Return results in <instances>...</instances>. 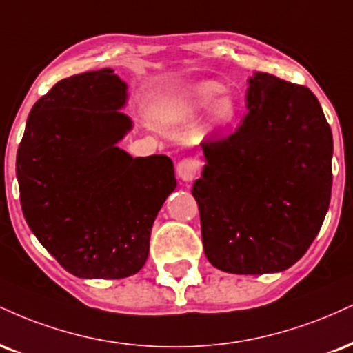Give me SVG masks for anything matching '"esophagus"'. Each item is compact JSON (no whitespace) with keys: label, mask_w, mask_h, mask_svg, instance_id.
I'll list each match as a JSON object with an SVG mask.
<instances>
[{"label":"esophagus","mask_w":353,"mask_h":353,"mask_svg":"<svg viewBox=\"0 0 353 353\" xmlns=\"http://www.w3.org/2000/svg\"><path fill=\"white\" fill-rule=\"evenodd\" d=\"M177 176L181 177L182 181L190 182L197 177L199 171H201V161L197 158H184L177 163Z\"/></svg>","instance_id":"esophagus-1"}]
</instances>
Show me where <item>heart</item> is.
<instances>
[{"mask_svg": "<svg viewBox=\"0 0 353 353\" xmlns=\"http://www.w3.org/2000/svg\"><path fill=\"white\" fill-rule=\"evenodd\" d=\"M223 85L217 82H202L190 90L188 100H185V110H199L214 103L209 110V126L210 128H223L235 120L236 107L230 95H222Z\"/></svg>", "mask_w": 353, "mask_h": 353, "instance_id": "heart-1", "label": "heart"}]
</instances>
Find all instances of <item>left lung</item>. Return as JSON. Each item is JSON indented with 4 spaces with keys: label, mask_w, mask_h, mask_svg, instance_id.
Wrapping results in <instances>:
<instances>
[{
    "label": "left lung",
    "mask_w": 353,
    "mask_h": 353,
    "mask_svg": "<svg viewBox=\"0 0 353 353\" xmlns=\"http://www.w3.org/2000/svg\"><path fill=\"white\" fill-rule=\"evenodd\" d=\"M248 83V114L239 128L201 143L207 164L192 195L215 268L278 273L307 252L325 219L332 131L304 85L261 72Z\"/></svg>",
    "instance_id": "obj_1"
}]
</instances>
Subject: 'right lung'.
Returning <instances> with one entry per match:
<instances>
[{
    "instance_id": "obj_1",
    "label": "right lung",
    "mask_w": 353,
    "mask_h": 353,
    "mask_svg": "<svg viewBox=\"0 0 353 353\" xmlns=\"http://www.w3.org/2000/svg\"><path fill=\"white\" fill-rule=\"evenodd\" d=\"M126 83L101 69L72 75L34 103L16 156L24 219L63 270L79 278L138 273L151 227L176 188L164 154L131 158L117 143L131 121Z\"/></svg>"
}]
</instances>
